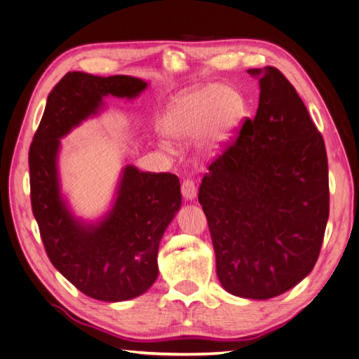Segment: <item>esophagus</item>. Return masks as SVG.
<instances>
[{
	"instance_id": "34e87169",
	"label": "esophagus",
	"mask_w": 359,
	"mask_h": 359,
	"mask_svg": "<svg viewBox=\"0 0 359 359\" xmlns=\"http://www.w3.org/2000/svg\"><path fill=\"white\" fill-rule=\"evenodd\" d=\"M181 192H182V197L186 200H194L195 195H197V186H195V181L192 178H187L182 181Z\"/></svg>"
}]
</instances>
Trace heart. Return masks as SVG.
Segmentation results:
<instances>
[{
	"instance_id": "heart-1",
	"label": "heart",
	"mask_w": 359,
	"mask_h": 359,
	"mask_svg": "<svg viewBox=\"0 0 359 359\" xmlns=\"http://www.w3.org/2000/svg\"><path fill=\"white\" fill-rule=\"evenodd\" d=\"M245 114V100L228 86H205L184 93L167 107L161 120L165 136L186 140L205 133L208 144H225Z\"/></svg>"
}]
</instances>
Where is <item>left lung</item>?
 Here are the masks:
<instances>
[{
  "label": "left lung",
  "instance_id": "1",
  "mask_svg": "<svg viewBox=\"0 0 359 359\" xmlns=\"http://www.w3.org/2000/svg\"><path fill=\"white\" fill-rule=\"evenodd\" d=\"M259 106L203 177L217 276L229 294L267 300L305 278L330 214L325 142L275 67L252 69Z\"/></svg>",
  "mask_w": 359,
  "mask_h": 359
}]
</instances>
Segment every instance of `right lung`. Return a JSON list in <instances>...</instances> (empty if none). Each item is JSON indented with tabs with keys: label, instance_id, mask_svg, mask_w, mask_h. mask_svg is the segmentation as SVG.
<instances>
[{
	"label": "right lung",
	"instance_id": "obj_1",
	"mask_svg": "<svg viewBox=\"0 0 359 359\" xmlns=\"http://www.w3.org/2000/svg\"><path fill=\"white\" fill-rule=\"evenodd\" d=\"M145 87V81L125 74L69 72L50 92L29 147L31 206L45 252L74 287L95 300L134 299L158 278L159 242L181 206L180 180L126 165L111 212L86 225L60 197L59 139L95 116L104 97L134 98Z\"/></svg>",
	"mask_w": 359,
	"mask_h": 359
}]
</instances>
